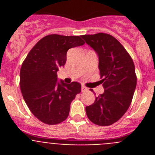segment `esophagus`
<instances>
[{
  "instance_id": "esophagus-1",
  "label": "esophagus",
  "mask_w": 155,
  "mask_h": 155,
  "mask_svg": "<svg viewBox=\"0 0 155 155\" xmlns=\"http://www.w3.org/2000/svg\"><path fill=\"white\" fill-rule=\"evenodd\" d=\"M87 88L85 87V86H84V85L81 86V91L84 92V91H87Z\"/></svg>"
}]
</instances>
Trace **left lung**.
I'll list each match as a JSON object with an SVG mask.
<instances>
[{
  "label": "left lung",
  "instance_id": "8db88e82",
  "mask_svg": "<svg viewBox=\"0 0 155 155\" xmlns=\"http://www.w3.org/2000/svg\"><path fill=\"white\" fill-rule=\"evenodd\" d=\"M81 37L98 54L100 83L105 90L92 105L86 106V114L96 125H112L125 114L132 102L137 85L134 64L125 48L111 35Z\"/></svg>",
  "mask_w": 155,
  "mask_h": 155
}]
</instances>
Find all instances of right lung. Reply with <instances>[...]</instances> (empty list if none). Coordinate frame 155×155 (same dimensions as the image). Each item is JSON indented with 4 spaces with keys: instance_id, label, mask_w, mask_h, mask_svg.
<instances>
[{
    "instance_id": "add662e5",
    "label": "right lung",
    "mask_w": 155,
    "mask_h": 155,
    "mask_svg": "<svg viewBox=\"0 0 155 155\" xmlns=\"http://www.w3.org/2000/svg\"><path fill=\"white\" fill-rule=\"evenodd\" d=\"M84 44L81 36L46 35L33 46L22 63L21 94L31 113L42 123L55 125L68 118L71 102L81 91V84L58 82L57 74L65 65L68 50Z\"/></svg>"
}]
</instances>
